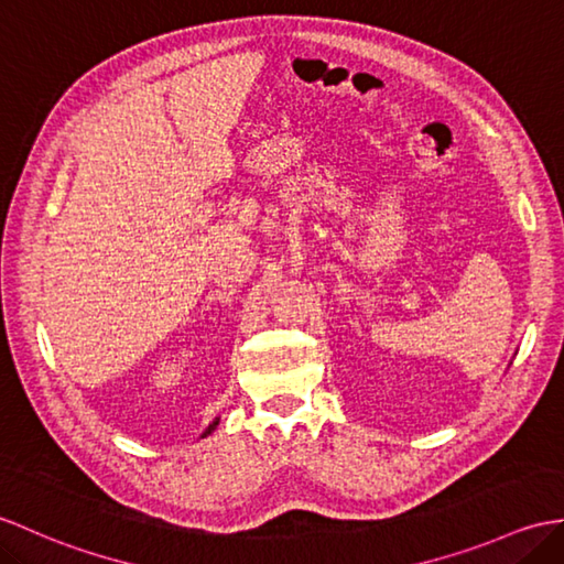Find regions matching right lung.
<instances>
[{
    "label": "right lung",
    "instance_id": "add662e5",
    "mask_svg": "<svg viewBox=\"0 0 564 564\" xmlns=\"http://www.w3.org/2000/svg\"><path fill=\"white\" fill-rule=\"evenodd\" d=\"M218 421H220V417H216L214 423H208V427L204 430V435H202V437H208V435H212V432H214V430H216V425H218Z\"/></svg>",
    "mask_w": 564,
    "mask_h": 564
}]
</instances>
